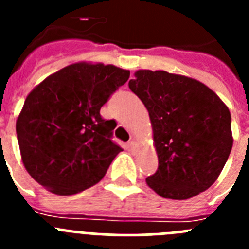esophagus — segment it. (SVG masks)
<instances>
[{
  "label": "esophagus",
  "instance_id": "obj_1",
  "mask_svg": "<svg viewBox=\"0 0 249 249\" xmlns=\"http://www.w3.org/2000/svg\"><path fill=\"white\" fill-rule=\"evenodd\" d=\"M127 148H128L131 152H136L138 148L137 142H136V141H129L128 143H127Z\"/></svg>",
  "mask_w": 249,
  "mask_h": 249
}]
</instances>
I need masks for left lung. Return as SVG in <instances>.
Listing matches in <instances>:
<instances>
[{
  "label": "left lung",
  "instance_id": "8db88e82",
  "mask_svg": "<svg viewBox=\"0 0 249 249\" xmlns=\"http://www.w3.org/2000/svg\"><path fill=\"white\" fill-rule=\"evenodd\" d=\"M128 86L146 106L153 129L158 168L147 184L179 201L208 190L233 146L227 106L204 83L166 71L138 70Z\"/></svg>",
  "mask_w": 249,
  "mask_h": 249
}]
</instances>
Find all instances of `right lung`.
Returning a JSON list of instances; mask_svg holds the SVG:
<instances>
[{
  "label": "right lung",
  "mask_w": 249,
  "mask_h": 249,
  "mask_svg": "<svg viewBox=\"0 0 249 249\" xmlns=\"http://www.w3.org/2000/svg\"><path fill=\"white\" fill-rule=\"evenodd\" d=\"M128 78L129 71L113 65L77 62L30 92L16 132L23 166L37 183L71 196L105 177L122 148L111 140L116 122L100 109Z\"/></svg>",
  "instance_id": "add662e5"
}]
</instances>
